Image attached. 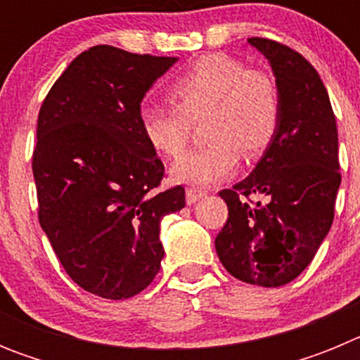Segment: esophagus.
Wrapping results in <instances>:
<instances>
[{
    "instance_id": "esophagus-1",
    "label": "esophagus",
    "mask_w": 360,
    "mask_h": 360,
    "mask_svg": "<svg viewBox=\"0 0 360 360\" xmlns=\"http://www.w3.org/2000/svg\"><path fill=\"white\" fill-rule=\"evenodd\" d=\"M205 195H207V191L196 189V187H187L186 189V198H187V203H189V205L196 203L200 198H203Z\"/></svg>"
}]
</instances>
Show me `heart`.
<instances>
[{
	"label": "heart",
	"mask_w": 360,
	"mask_h": 360,
	"mask_svg": "<svg viewBox=\"0 0 360 360\" xmlns=\"http://www.w3.org/2000/svg\"><path fill=\"white\" fill-rule=\"evenodd\" d=\"M172 106L146 104L139 122L146 141L167 158L182 155L191 122L202 120L207 144L186 153L171 165L174 182L212 186L238 169L240 151L262 155L279 126V95L274 81L247 70L229 56H205L169 84Z\"/></svg>",
	"instance_id": "obj_1"
}]
</instances>
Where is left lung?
Returning a JSON list of instances; mask_svg holds the SVG:
<instances>
[{"label": "left lung", "instance_id": "left-lung-1", "mask_svg": "<svg viewBox=\"0 0 360 360\" xmlns=\"http://www.w3.org/2000/svg\"><path fill=\"white\" fill-rule=\"evenodd\" d=\"M276 77L279 126L249 176L219 196L229 209L216 236L219 262L236 279L257 287L294 281L316 256L333 221L339 139L328 91L301 53L250 37ZM259 194L250 206L239 196Z\"/></svg>", "mask_w": 360, "mask_h": 360}]
</instances>
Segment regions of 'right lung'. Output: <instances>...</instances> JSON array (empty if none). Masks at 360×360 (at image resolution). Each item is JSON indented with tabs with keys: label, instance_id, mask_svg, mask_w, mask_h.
<instances>
[{
	"label": "right lung",
	"instance_id": "right-lung-1",
	"mask_svg": "<svg viewBox=\"0 0 360 360\" xmlns=\"http://www.w3.org/2000/svg\"><path fill=\"white\" fill-rule=\"evenodd\" d=\"M176 61L91 46L39 110L32 171L41 229L66 274L98 297L148 287L164 257L162 218L186 205L182 186L157 191L164 164L139 122L142 98Z\"/></svg>",
	"mask_w": 360,
	"mask_h": 360
}]
</instances>
